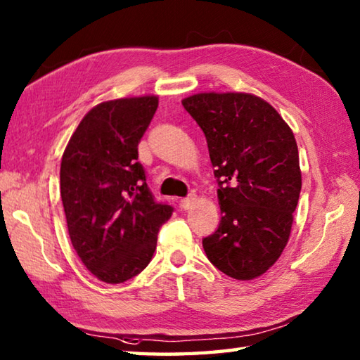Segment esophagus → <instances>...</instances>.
<instances>
[{"mask_svg": "<svg viewBox=\"0 0 360 360\" xmlns=\"http://www.w3.org/2000/svg\"><path fill=\"white\" fill-rule=\"evenodd\" d=\"M193 203H195V195H188L187 198H182L181 202H179V206L184 211H187V210H191L192 206H193Z\"/></svg>", "mask_w": 360, "mask_h": 360, "instance_id": "obj_1", "label": "esophagus"}]
</instances>
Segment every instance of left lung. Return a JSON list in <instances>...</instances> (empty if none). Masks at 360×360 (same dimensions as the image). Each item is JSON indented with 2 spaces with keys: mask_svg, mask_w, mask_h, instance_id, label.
Instances as JSON below:
<instances>
[{
  "mask_svg": "<svg viewBox=\"0 0 360 360\" xmlns=\"http://www.w3.org/2000/svg\"><path fill=\"white\" fill-rule=\"evenodd\" d=\"M182 106L205 133L219 184L221 224L203 238L205 252L230 278L264 275L288 245L300 197L294 133L251 94H197Z\"/></svg>",
  "mask_w": 360,
  "mask_h": 360,
  "instance_id": "left-lung-1",
  "label": "left lung"
}]
</instances>
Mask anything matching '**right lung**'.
Segmentation results:
<instances>
[{
	"label": "right lung",
	"mask_w": 360,
	"mask_h": 360,
	"mask_svg": "<svg viewBox=\"0 0 360 360\" xmlns=\"http://www.w3.org/2000/svg\"><path fill=\"white\" fill-rule=\"evenodd\" d=\"M154 95L96 105L70 138L60 167L68 233L85 268L103 283L141 273L173 206L157 203L138 144L157 111Z\"/></svg>",
	"instance_id": "add662e5"
}]
</instances>
